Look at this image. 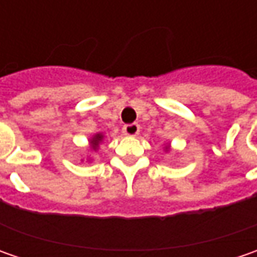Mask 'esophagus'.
<instances>
[{
	"instance_id": "esophagus-1",
	"label": "esophagus",
	"mask_w": 257,
	"mask_h": 257,
	"mask_svg": "<svg viewBox=\"0 0 257 257\" xmlns=\"http://www.w3.org/2000/svg\"><path fill=\"white\" fill-rule=\"evenodd\" d=\"M123 133L125 136H137V134L140 133V125L137 123L125 124L123 127Z\"/></svg>"
}]
</instances>
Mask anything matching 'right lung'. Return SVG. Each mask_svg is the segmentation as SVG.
Instances as JSON below:
<instances>
[{"mask_svg":"<svg viewBox=\"0 0 257 257\" xmlns=\"http://www.w3.org/2000/svg\"><path fill=\"white\" fill-rule=\"evenodd\" d=\"M101 140H103V134H100V133L95 134L93 139L90 140L91 149H93V150H97V149H98V144H100V142H101Z\"/></svg>","mask_w":257,"mask_h":257,"instance_id":"obj_1","label":"right lung"}]
</instances>
